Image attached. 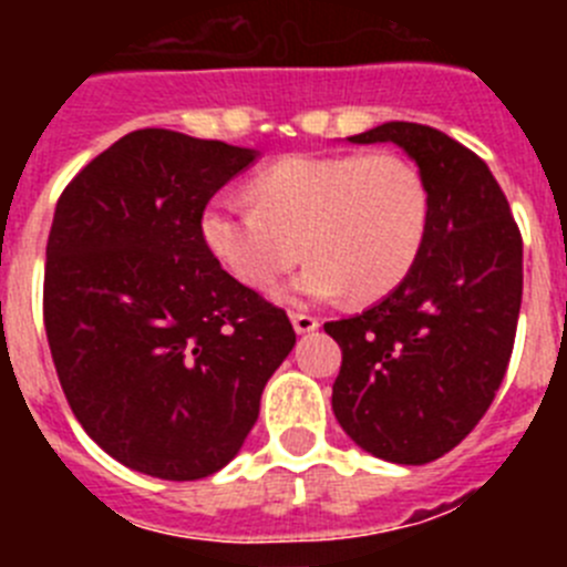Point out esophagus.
<instances>
[{
	"mask_svg": "<svg viewBox=\"0 0 567 567\" xmlns=\"http://www.w3.org/2000/svg\"><path fill=\"white\" fill-rule=\"evenodd\" d=\"M292 327H295V332H298V334H309V332H315L320 323H318V318H312V315L292 312Z\"/></svg>",
	"mask_w": 567,
	"mask_h": 567,
	"instance_id": "obj_1",
	"label": "esophagus"
}]
</instances>
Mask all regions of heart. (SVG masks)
I'll use <instances>...</instances> for the list:
<instances>
[{"label":"heart","mask_w":567,"mask_h":567,"mask_svg":"<svg viewBox=\"0 0 567 567\" xmlns=\"http://www.w3.org/2000/svg\"><path fill=\"white\" fill-rule=\"evenodd\" d=\"M252 204L218 198L202 240L229 278L272 289L295 260L298 300H378L405 280L429 233V193L412 162L378 155H289L249 182Z\"/></svg>","instance_id":"heart-1"}]
</instances>
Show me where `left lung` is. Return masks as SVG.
I'll return each instance as SVG.
<instances>
[{
  "instance_id": "obj_1",
  "label": "left lung",
  "mask_w": 567,
  "mask_h": 567,
  "mask_svg": "<svg viewBox=\"0 0 567 567\" xmlns=\"http://www.w3.org/2000/svg\"><path fill=\"white\" fill-rule=\"evenodd\" d=\"M352 144H398L423 175L429 233L400 287L329 320L343 363L332 412L363 452L423 465L480 423L508 369L523 300V238L480 155L425 124L385 122Z\"/></svg>"
}]
</instances>
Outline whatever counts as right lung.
Wrapping results in <instances>:
<instances>
[{"instance_id":"add662e5","label":"right lung","mask_w":567,"mask_h":567,"mask_svg":"<svg viewBox=\"0 0 567 567\" xmlns=\"http://www.w3.org/2000/svg\"><path fill=\"white\" fill-rule=\"evenodd\" d=\"M258 150L135 130L64 187L44 267V329L84 432L158 480L221 471L295 346L287 312L229 278L202 213Z\"/></svg>"}]
</instances>
